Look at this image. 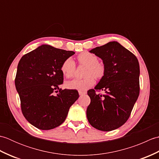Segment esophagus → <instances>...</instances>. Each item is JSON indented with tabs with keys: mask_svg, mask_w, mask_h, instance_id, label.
Listing matches in <instances>:
<instances>
[{
	"mask_svg": "<svg viewBox=\"0 0 159 159\" xmlns=\"http://www.w3.org/2000/svg\"><path fill=\"white\" fill-rule=\"evenodd\" d=\"M79 95H80V96H83V95H85V94L86 93V92H80V91H79Z\"/></svg>",
	"mask_w": 159,
	"mask_h": 159,
	"instance_id": "34e87169",
	"label": "esophagus"
}]
</instances>
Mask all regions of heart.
<instances>
[{
  "label": "heart",
  "mask_w": 159,
  "mask_h": 159,
  "mask_svg": "<svg viewBox=\"0 0 159 159\" xmlns=\"http://www.w3.org/2000/svg\"><path fill=\"white\" fill-rule=\"evenodd\" d=\"M78 61L80 65L87 66L85 76L83 79H74L66 83L67 89H76L80 92H85L92 87L95 83V79L102 78L105 72V67L98 61V57L89 52H83L77 57ZM76 70V64L74 61L69 57L63 61L61 66V72L66 78H71L74 75Z\"/></svg>",
  "instance_id": "heart-1"
}]
</instances>
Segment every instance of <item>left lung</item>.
<instances>
[{"label":"left lung","mask_w":159,"mask_h":159,"mask_svg":"<svg viewBox=\"0 0 159 159\" xmlns=\"http://www.w3.org/2000/svg\"><path fill=\"white\" fill-rule=\"evenodd\" d=\"M103 61L105 72L100 82L87 92L91 102L87 109L89 124L98 130L111 131L129 118L139 95V64L134 54L117 42L91 50ZM103 90L106 94H96Z\"/></svg>","instance_id":"8db88e82"}]
</instances>
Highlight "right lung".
Listing matches in <instances>:
<instances>
[{
	"mask_svg": "<svg viewBox=\"0 0 159 159\" xmlns=\"http://www.w3.org/2000/svg\"><path fill=\"white\" fill-rule=\"evenodd\" d=\"M74 53L42 45L20 60L15 85L21 110L26 120L39 129L59 126L79 98L77 90L59 88L63 82L61 66Z\"/></svg>",
	"mask_w": 159,
	"mask_h": 159,
	"instance_id": "1",
	"label": "right lung"
}]
</instances>
